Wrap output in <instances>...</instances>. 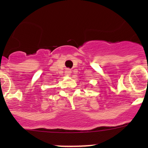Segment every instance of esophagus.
<instances>
[{
    "label": "esophagus",
    "mask_w": 148,
    "mask_h": 148,
    "mask_svg": "<svg viewBox=\"0 0 148 148\" xmlns=\"http://www.w3.org/2000/svg\"><path fill=\"white\" fill-rule=\"evenodd\" d=\"M65 74H66V75H70V74H71V70H66V71H65Z\"/></svg>",
    "instance_id": "1"
}]
</instances>
